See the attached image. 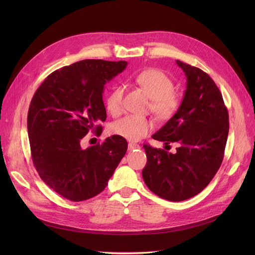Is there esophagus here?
<instances>
[{
	"instance_id": "1",
	"label": "esophagus",
	"mask_w": 255,
	"mask_h": 255,
	"mask_svg": "<svg viewBox=\"0 0 255 255\" xmlns=\"http://www.w3.org/2000/svg\"><path fill=\"white\" fill-rule=\"evenodd\" d=\"M140 145L134 143V142H129L128 143V150H135V149H139Z\"/></svg>"
}]
</instances>
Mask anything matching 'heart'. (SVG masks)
I'll list each match as a JSON object with an SVG mask.
<instances>
[{
  "mask_svg": "<svg viewBox=\"0 0 255 255\" xmlns=\"http://www.w3.org/2000/svg\"><path fill=\"white\" fill-rule=\"evenodd\" d=\"M136 83L151 99V111L159 119H170L179 111L181 98L173 91L174 83L170 76L158 69H146L136 76ZM125 88L121 85L115 86L105 100L106 109L113 116H119L123 112ZM153 128V123L146 118L128 115L116 121L113 133L128 140H139Z\"/></svg>",
  "mask_w": 255,
  "mask_h": 255,
  "instance_id": "obj_1",
  "label": "heart"
}]
</instances>
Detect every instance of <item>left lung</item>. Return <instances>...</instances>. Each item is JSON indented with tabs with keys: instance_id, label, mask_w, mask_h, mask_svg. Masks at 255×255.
<instances>
[{
	"instance_id": "8db88e82",
	"label": "left lung",
	"mask_w": 255,
	"mask_h": 255,
	"mask_svg": "<svg viewBox=\"0 0 255 255\" xmlns=\"http://www.w3.org/2000/svg\"><path fill=\"white\" fill-rule=\"evenodd\" d=\"M187 79L179 111L154 134L166 144L177 142L174 154L144 143L142 177L148 188L168 201L195 197L222 163L229 134V114L217 85L201 69L176 60Z\"/></svg>"
}]
</instances>
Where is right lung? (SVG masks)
<instances>
[{"label": "right lung", "instance_id": "1", "mask_svg": "<svg viewBox=\"0 0 255 255\" xmlns=\"http://www.w3.org/2000/svg\"><path fill=\"white\" fill-rule=\"evenodd\" d=\"M127 65L85 59L63 67L43 81L30 101L27 133L33 164L41 180L70 201L102 192L127 153L128 142L118 135L87 149L81 145L89 132L101 135L104 85Z\"/></svg>", "mask_w": 255, "mask_h": 255}]
</instances>
